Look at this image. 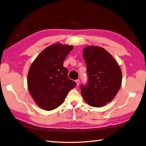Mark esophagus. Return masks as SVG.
Wrapping results in <instances>:
<instances>
[{
    "instance_id": "34e87169",
    "label": "esophagus",
    "mask_w": 146,
    "mask_h": 146,
    "mask_svg": "<svg viewBox=\"0 0 146 146\" xmlns=\"http://www.w3.org/2000/svg\"><path fill=\"white\" fill-rule=\"evenodd\" d=\"M76 85H77V86H78L79 85V83H80V80H76Z\"/></svg>"
}]
</instances>
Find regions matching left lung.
Returning <instances> with one entry per match:
<instances>
[{
  "label": "left lung",
  "mask_w": 146,
  "mask_h": 146,
  "mask_svg": "<svg viewBox=\"0 0 146 146\" xmlns=\"http://www.w3.org/2000/svg\"><path fill=\"white\" fill-rule=\"evenodd\" d=\"M83 58L88 82L81 85L84 100L94 107H102L115 97L122 85V71L109 52L99 46H86Z\"/></svg>",
  "instance_id": "left-lung-1"
}]
</instances>
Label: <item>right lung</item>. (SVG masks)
Here are the masks:
<instances>
[{
  "instance_id": "obj_1",
  "label": "right lung",
  "mask_w": 146,
  "mask_h": 146,
  "mask_svg": "<svg viewBox=\"0 0 146 146\" xmlns=\"http://www.w3.org/2000/svg\"><path fill=\"white\" fill-rule=\"evenodd\" d=\"M73 46L61 43L45 48L33 62L27 74V87L38 106L52 110L63 103L68 93L76 82L68 78V69L63 61Z\"/></svg>"
}]
</instances>
